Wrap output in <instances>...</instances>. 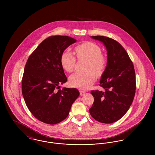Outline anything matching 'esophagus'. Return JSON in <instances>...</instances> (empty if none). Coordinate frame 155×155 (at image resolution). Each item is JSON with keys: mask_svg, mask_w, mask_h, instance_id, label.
I'll return each mask as SVG.
<instances>
[{"mask_svg": "<svg viewBox=\"0 0 155 155\" xmlns=\"http://www.w3.org/2000/svg\"><path fill=\"white\" fill-rule=\"evenodd\" d=\"M85 94V92L84 91H82V90H80V95H83Z\"/></svg>", "mask_w": 155, "mask_h": 155, "instance_id": "1", "label": "esophagus"}]
</instances>
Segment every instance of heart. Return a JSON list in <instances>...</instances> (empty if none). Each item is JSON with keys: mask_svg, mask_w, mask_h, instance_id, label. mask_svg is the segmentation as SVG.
<instances>
[{"mask_svg": "<svg viewBox=\"0 0 155 155\" xmlns=\"http://www.w3.org/2000/svg\"><path fill=\"white\" fill-rule=\"evenodd\" d=\"M78 59H87L84 72H76L69 78V84L73 87L88 89L96 80L97 75L101 76L104 72L107 63V58L101 53V48L92 42H85L77 45L74 48ZM76 63L74 54L69 51H64L60 58V64L62 68L68 73L71 72Z\"/></svg>", "mask_w": 155, "mask_h": 155, "instance_id": "heart-1", "label": "heart"}]
</instances>
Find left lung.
Wrapping results in <instances>:
<instances>
[{
	"instance_id": "8db88e82",
	"label": "left lung",
	"mask_w": 155,
	"mask_h": 155,
	"mask_svg": "<svg viewBox=\"0 0 155 155\" xmlns=\"http://www.w3.org/2000/svg\"><path fill=\"white\" fill-rule=\"evenodd\" d=\"M91 37L106 46L107 63L100 82L105 91L91 92L94 101L89 110L96 120L111 124L122 118L133 103L136 89L134 67L128 53L118 42L106 36Z\"/></svg>"
}]
</instances>
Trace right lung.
<instances>
[{
    "instance_id": "add662e5",
    "label": "right lung",
    "mask_w": 155,
    "mask_h": 155,
    "mask_svg": "<svg viewBox=\"0 0 155 155\" xmlns=\"http://www.w3.org/2000/svg\"><path fill=\"white\" fill-rule=\"evenodd\" d=\"M76 39L67 36H51L29 56L22 76V94L31 114L39 120L53 125L64 120L79 95L76 88L59 85L67 81L60 64L62 53Z\"/></svg>"
}]
</instances>
